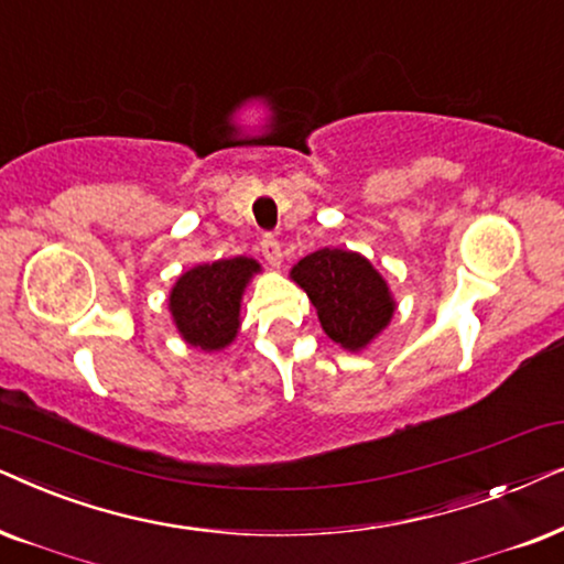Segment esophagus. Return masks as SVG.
Here are the masks:
<instances>
[{"label":"esophagus","mask_w":564,"mask_h":564,"mask_svg":"<svg viewBox=\"0 0 564 564\" xmlns=\"http://www.w3.org/2000/svg\"><path fill=\"white\" fill-rule=\"evenodd\" d=\"M260 252H262V258L268 260V265L281 268L283 252H281V242H278L275 237H270V235L262 237V239H260Z\"/></svg>","instance_id":"34e87169"}]
</instances>
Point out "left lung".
Wrapping results in <instances>:
<instances>
[{
    "mask_svg": "<svg viewBox=\"0 0 564 564\" xmlns=\"http://www.w3.org/2000/svg\"><path fill=\"white\" fill-rule=\"evenodd\" d=\"M306 291L322 329L345 350H364L394 314V299L379 270L350 250H317L291 268Z\"/></svg>",
    "mask_w": 564,
    "mask_h": 564,
    "instance_id": "1",
    "label": "left lung"
}]
</instances>
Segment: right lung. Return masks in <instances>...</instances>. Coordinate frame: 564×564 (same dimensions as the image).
Segmentation results:
<instances>
[{
	"mask_svg": "<svg viewBox=\"0 0 564 564\" xmlns=\"http://www.w3.org/2000/svg\"><path fill=\"white\" fill-rule=\"evenodd\" d=\"M260 273L252 258L195 265L170 291V312L180 337L206 352L221 350L237 337L239 306L250 278Z\"/></svg>",
	"mask_w": 564,
	"mask_h": 564,
	"instance_id": "obj_1",
	"label": "right lung"
}]
</instances>
